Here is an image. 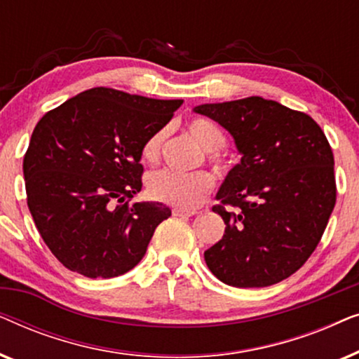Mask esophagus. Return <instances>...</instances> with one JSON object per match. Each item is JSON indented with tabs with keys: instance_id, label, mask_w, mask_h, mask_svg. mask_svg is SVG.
<instances>
[{
	"instance_id": "1",
	"label": "esophagus",
	"mask_w": 359,
	"mask_h": 359,
	"mask_svg": "<svg viewBox=\"0 0 359 359\" xmlns=\"http://www.w3.org/2000/svg\"><path fill=\"white\" fill-rule=\"evenodd\" d=\"M196 214H198V210L194 209H180V208L173 209V215H176V217H191V215H196Z\"/></svg>"
}]
</instances>
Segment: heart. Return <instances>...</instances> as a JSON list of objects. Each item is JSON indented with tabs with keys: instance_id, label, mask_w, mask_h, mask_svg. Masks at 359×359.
Returning <instances> with one entry per match:
<instances>
[{
	"instance_id": "1",
	"label": "heart",
	"mask_w": 359,
	"mask_h": 359,
	"mask_svg": "<svg viewBox=\"0 0 359 359\" xmlns=\"http://www.w3.org/2000/svg\"><path fill=\"white\" fill-rule=\"evenodd\" d=\"M188 132L205 150V158L219 173L229 170V160L222 147L225 145V132L217 122L208 117H194L189 121ZM166 130H158L150 135L142 147V158L147 163H156L161 156V149ZM215 180L209 171L181 175L171 170H158L147 178V191L155 201L176 205L180 209H196L205 201L214 189Z\"/></svg>"
}]
</instances>
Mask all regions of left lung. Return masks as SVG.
Listing matches in <instances>:
<instances>
[{
    "instance_id": "8db88e82",
    "label": "left lung",
    "mask_w": 359,
    "mask_h": 359,
    "mask_svg": "<svg viewBox=\"0 0 359 359\" xmlns=\"http://www.w3.org/2000/svg\"><path fill=\"white\" fill-rule=\"evenodd\" d=\"M194 111L227 129L242 154L215 196L225 232L204 252L205 264L235 287L283 281L313 253L335 208L325 134L311 116L259 96Z\"/></svg>"
}]
</instances>
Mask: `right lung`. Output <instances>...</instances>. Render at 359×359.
<instances>
[{
	"label": "right lung",
	"instance_id": "1",
	"mask_svg": "<svg viewBox=\"0 0 359 359\" xmlns=\"http://www.w3.org/2000/svg\"><path fill=\"white\" fill-rule=\"evenodd\" d=\"M183 100L91 88L37 122L24 155L27 205L48 250L70 271L116 278L144 258L161 203H130L142 189V147Z\"/></svg>",
	"mask_w": 359,
	"mask_h": 359
}]
</instances>
